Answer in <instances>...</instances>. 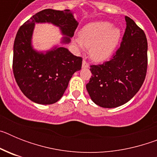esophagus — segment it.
<instances>
[{
  "label": "esophagus",
  "mask_w": 157,
  "mask_h": 157,
  "mask_svg": "<svg viewBox=\"0 0 157 157\" xmlns=\"http://www.w3.org/2000/svg\"><path fill=\"white\" fill-rule=\"evenodd\" d=\"M82 67L83 68H87V67H89V63L86 61L85 59H83L82 61Z\"/></svg>",
  "instance_id": "34e87169"
}]
</instances>
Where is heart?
Masks as SVG:
<instances>
[{"label": "heart", "mask_w": 157, "mask_h": 157, "mask_svg": "<svg viewBox=\"0 0 157 157\" xmlns=\"http://www.w3.org/2000/svg\"><path fill=\"white\" fill-rule=\"evenodd\" d=\"M76 44L80 48H90V56L94 61H105L112 56L121 39V30L109 22L86 25L80 31Z\"/></svg>", "instance_id": "heart-1"}]
</instances>
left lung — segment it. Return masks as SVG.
I'll return each mask as SVG.
<instances>
[{"label": "left lung", "mask_w": 157, "mask_h": 157, "mask_svg": "<svg viewBox=\"0 0 157 157\" xmlns=\"http://www.w3.org/2000/svg\"><path fill=\"white\" fill-rule=\"evenodd\" d=\"M127 27L120 47L109 61L90 65L92 76L86 90L96 105L116 108L128 102L145 81L148 42L145 32L125 16Z\"/></svg>", "instance_id": "obj_1"}]
</instances>
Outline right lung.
<instances>
[{
  "instance_id": "obj_1",
  "label": "right lung",
  "mask_w": 157,
  "mask_h": 157,
  "mask_svg": "<svg viewBox=\"0 0 157 157\" xmlns=\"http://www.w3.org/2000/svg\"><path fill=\"white\" fill-rule=\"evenodd\" d=\"M50 23L59 27L65 35L63 43H69L78 23L68 9H45L30 17L19 27L13 47L12 69L23 94L30 101L51 105L62 98L73 74L82 67V58L64 47H55L45 53L33 48L31 38L34 24Z\"/></svg>"
}]
</instances>
